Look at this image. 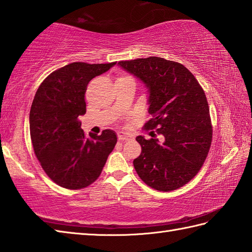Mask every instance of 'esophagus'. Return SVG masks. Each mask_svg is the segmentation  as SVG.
Segmentation results:
<instances>
[{"label": "esophagus", "mask_w": 252, "mask_h": 252, "mask_svg": "<svg viewBox=\"0 0 252 252\" xmlns=\"http://www.w3.org/2000/svg\"><path fill=\"white\" fill-rule=\"evenodd\" d=\"M117 135H118V140L119 141H129L131 138L130 135H126V133H123V132H118Z\"/></svg>", "instance_id": "34e87169"}]
</instances>
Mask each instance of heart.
Here are the masks:
<instances>
[{
    "instance_id": "heart-1",
    "label": "heart",
    "mask_w": 252,
    "mask_h": 252,
    "mask_svg": "<svg viewBox=\"0 0 252 252\" xmlns=\"http://www.w3.org/2000/svg\"><path fill=\"white\" fill-rule=\"evenodd\" d=\"M126 79H131V80H133L130 76H126V74H121V76H119V77L117 78L116 81H118V80H126Z\"/></svg>"
}]
</instances>
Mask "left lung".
Listing matches in <instances>:
<instances>
[{
  "label": "left lung",
  "instance_id": "1",
  "mask_svg": "<svg viewBox=\"0 0 252 252\" xmlns=\"http://www.w3.org/2000/svg\"><path fill=\"white\" fill-rule=\"evenodd\" d=\"M135 76L148 91L152 130L134 159L135 171L152 189L170 191L194 178L207 158L212 126L206 94L192 73L180 63L161 57L137 58L118 63Z\"/></svg>",
  "mask_w": 252,
  "mask_h": 252
}]
</instances>
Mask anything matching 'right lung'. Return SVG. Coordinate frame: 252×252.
<instances>
[{"label": "right lung", "instance_id": "right-lung-1", "mask_svg": "<svg viewBox=\"0 0 252 252\" xmlns=\"http://www.w3.org/2000/svg\"><path fill=\"white\" fill-rule=\"evenodd\" d=\"M116 63H71L53 71L37 89L29 122L35 156L47 176L68 189H80L97 180L115 148V131L85 135L79 118L87 112L85 91L96 76Z\"/></svg>", "mask_w": 252, "mask_h": 252}]
</instances>
